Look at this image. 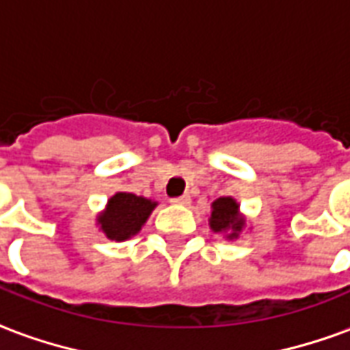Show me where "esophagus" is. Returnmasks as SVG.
I'll list each match as a JSON object with an SVG mask.
<instances>
[{"label": "esophagus", "mask_w": 350, "mask_h": 350, "mask_svg": "<svg viewBox=\"0 0 350 350\" xmlns=\"http://www.w3.org/2000/svg\"><path fill=\"white\" fill-rule=\"evenodd\" d=\"M171 202L175 206H190V196L189 194H183V196H177V198H171Z\"/></svg>", "instance_id": "esophagus-1"}]
</instances>
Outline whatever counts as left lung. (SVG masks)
<instances>
[{
  "label": "left lung",
  "mask_w": 350,
  "mask_h": 350,
  "mask_svg": "<svg viewBox=\"0 0 350 350\" xmlns=\"http://www.w3.org/2000/svg\"><path fill=\"white\" fill-rule=\"evenodd\" d=\"M209 226L213 232H223L228 240H234L244 230L245 219L240 213V206L234 198L223 196L211 204Z\"/></svg>",
  "instance_id": "left-lung-1"
}]
</instances>
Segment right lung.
<instances>
[{"label":"right lung","mask_w":350,"mask_h":350,"mask_svg":"<svg viewBox=\"0 0 350 350\" xmlns=\"http://www.w3.org/2000/svg\"><path fill=\"white\" fill-rule=\"evenodd\" d=\"M156 206L158 202L154 200L135 196L131 192H116L108 200L105 211L98 213L97 225L108 240L124 242L143 228Z\"/></svg>","instance_id":"right-lung-1"}]
</instances>
